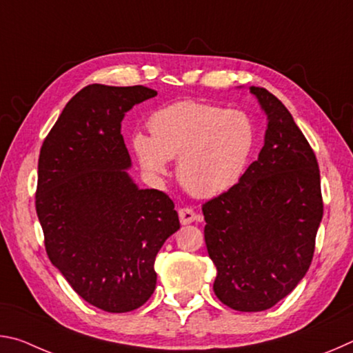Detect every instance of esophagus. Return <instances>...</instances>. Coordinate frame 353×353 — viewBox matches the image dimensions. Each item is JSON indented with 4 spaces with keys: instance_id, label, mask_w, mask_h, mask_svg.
I'll use <instances>...</instances> for the list:
<instances>
[{
    "instance_id": "esophagus-1",
    "label": "esophagus",
    "mask_w": 353,
    "mask_h": 353,
    "mask_svg": "<svg viewBox=\"0 0 353 353\" xmlns=\"http://www.w3.org/2000/svg\"><path fill=\"white\" fill-rule=\"evenodd\" d=\"M179 219H181V223L183 225L191 224V223H194V221H196V213L188 207L181 208V210H179Z\"/></svg>"
}]
</instances>
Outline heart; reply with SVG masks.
Instances as JSON below:
<instances>
[{
    "instance_id": "1",
    "label": "heart",
    "mask_w": 353,
    "mask_h": 353,
    "mask_svg": "<svg viewBox=\"0 0 353 353\" xmlns=\"http://www.w3.org/2000/svg\"><path fill=\"white\" fill-rule=\"evenodd\" d=\"M149 129L151 137H134L143 170L154 177L165 176L168 160L179 159V182L199 198H213L234 187L255 143L246 113L196 101H179L157 110Z\"/></svg>"
}]
</instances>
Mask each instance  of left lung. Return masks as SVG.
I'll return each instance as SVG.
<instances>
[{
	"label": "left lung",
	"instance_id": "1",
	"mask_svg": "<svg viewBox=\"0 0 353 353\" xmlns=\"http://www.w3.org/2000/svg\"><path fill=\"white\" fill-rule=\"evenodd\" d=\"M249 90L268 119L265 145L202 212L214 294L236 312H263L305 277L324 205L318 160L291 113L266 88Z\"/></svg>",
	"mask_w": 353,
	"mask_h": 353
}]
</instances>
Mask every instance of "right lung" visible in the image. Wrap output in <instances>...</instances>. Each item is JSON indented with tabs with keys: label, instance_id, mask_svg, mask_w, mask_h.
<instances>
[{
	"label": "right lung",
	"instance_id": "obj_1",
	"mask_svg": "<svg viewBox=\"0 0 353 353\" xmlns=\"http://www.w3.org/2000/svg\"><path fill=\"white\" fill-rule=\"evenodd\" d=\"M152 88L93 83L76 93L39 159L35 208L46 254L77 294L109 313L141 307L157 283L155 255L181 229L163 191L139 188L121 121Z\"/></svg>",
	"mask_w": 353,
	"mask_h": 353
}]
</instances>
